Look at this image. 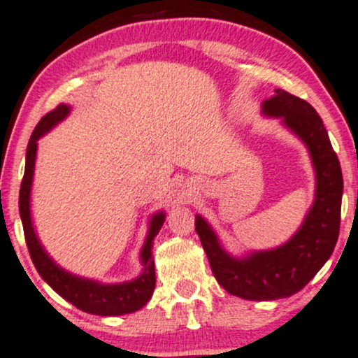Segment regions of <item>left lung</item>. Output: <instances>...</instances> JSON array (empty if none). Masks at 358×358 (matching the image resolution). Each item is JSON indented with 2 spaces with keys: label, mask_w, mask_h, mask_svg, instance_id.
<instances>
[{
  "label": "left lung",
  "mask_w": 358,
  "mask_h": 358,
  "mask_svg": "<svg viewBox=\"0 0 358 358\" xmlns=\"http://www.w3.org/2000/svg\"><path fill=\"white\" fill-rule=\"evenodd\" d=\"M266 118H276L309 152L315 176L313 206L289 240L266 250L234 255L206 217L196 213V231L219 285L236 298L276 301L289 298L313 280L336 248L341 227L342 169L321 117L306 100L276 88L262 103Z\"/></svg>",
  "instance_id": "obj_1"
}]
</instances>
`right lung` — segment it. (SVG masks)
<instances>
[{
  "instance_id": "obj_1",
  "label": "right lung",
  "mask_w": 358,
  "mask_h": 358,
  "mask_svg": "<svg viewBox=\"0 0 358 358\" xmlns=\"http://www.w3.org/2000/svg\"><path fill=\"white\" fill-rule=\"evenodd\" d=\"M72 106L60 103L57 108L45 115L37 123V127L31 134L29 145L26 150V169L24 178L20 190V215L24 229V236L29 255L41 278L57 292L64 299L76 306L83 313L95 315H123L136 313L145 308L151 299L152 291L156 286L155 259H152V243L155 236L159 234L162 224L166 220V212L157 210L150 217L148 222V234L139 252V263L143 270L136 278L122 282H101L92 278L78 276L62 268L48 253L44 245L37 236L34 222L31 213V192L32 180H34L36 157H37V141L48 134L50 129L62 123L71 115Z\"/></svg>"
}]
</instances>
